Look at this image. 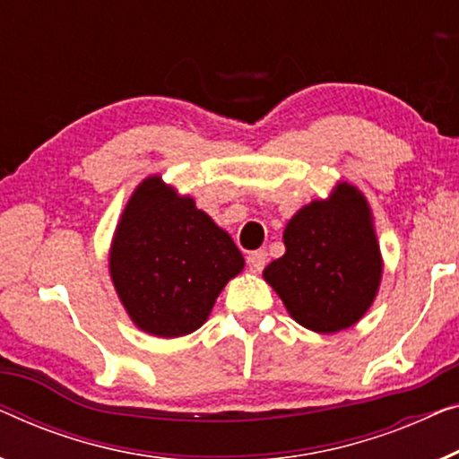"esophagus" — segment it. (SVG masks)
Listing matches in <instances>:
<instances>
[{"mask_svg":"<svg viewBox=\"0 0 459 459\" xmlns=\"http://www.w3.org/2000/svg\"><path fill=\"white\" fill-rule=\"evenodd\" d=\"M264 264H267V252L264 250H255L248 255V267L250 271H263Z\"/></svg>","mask_w":459,"mask_h":459,"instance_id":"obj_1","label":"esophagus"}]
</instances>
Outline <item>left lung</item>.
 <instances>
[{"label": "left lung", "mask_w": 459, "mask_h": 459, "mask_svg": "<svg viewBox=\"0 0 459 459\" xmlns=\"http://www.w3.org/2000/svg\"><path fill=\"white\" fill-rule=\"evenodd\" d=\"M285 255L267 264L264 281L290 316L316 333L348 329L375 302L383 273L373 213L356 186L337 184L312 201L283 231Z\"/></svg>", "instance_id": "8db88e82"}]
</instances>
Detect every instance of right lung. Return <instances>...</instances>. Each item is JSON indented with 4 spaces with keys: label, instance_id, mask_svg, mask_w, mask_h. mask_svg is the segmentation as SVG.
Instances as JSON below:
<instances>
[{
    "label": "right lung",
    "instance_id": "add662e5",
    "mask_svg": "<svg viewBox=\"0 0 459 459\" xmlns=\"http://www.w3.org/2000/svg\"><path fill=\"white\" fill-rule=\"evenodd\" d=\"M242 269V252L195 198L161 176L138 184L109 250L111 281L138 329L168 340L192 333Z\"/></svg>",
    "mask_w": 459,
    "mask_h": 459
}]
</instances>
